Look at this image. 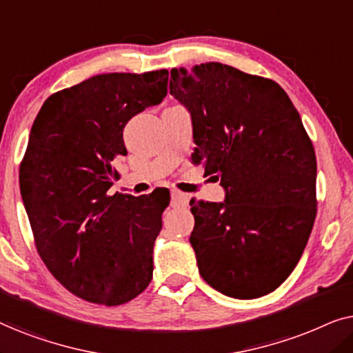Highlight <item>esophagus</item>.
I'll return each mask as SVG.
<instances>
[{
	"mask_svg": "<svg viewBox=\"0 0 353 353\" xmlns=\"http://www.w3.org/2000/svg\"><path fill=\"white\" fill-rule=\"evenodd\" d=\"M190 196L181 191H172V207H186Z\"/></svg>",
	"mask_w": 353,
	"mask_h": 353,
	"instance_id": "34e87169",
	"label": "esophagus"
}]
</instances>
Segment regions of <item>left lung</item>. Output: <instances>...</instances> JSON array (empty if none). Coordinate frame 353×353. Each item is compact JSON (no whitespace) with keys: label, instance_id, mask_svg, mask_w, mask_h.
Segmentation results:
<instances>
[{"label":"left lung","instance_id":"1","mask_svg":"<svg viewBox=\"0 0 353 353\" xmlns=\"http://www.w3.org/2000/svg\"><path fill=\"white\" fill-rule=\"evenodd\" d=\"M170 75L191 115L192 162L225 190L223 202H190L201 276L228 297L267 296L296 268L316 215V157L301 115L276 81L220 62Z\"/></svg>","mask_w":353,"mask_h":353}]
</instances>
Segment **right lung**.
<instances>
[{
	"label": "right lung",
	"mask_w": 353,
	"mask_h": 353,
	"mask_svg": "<svg viewBox=\"0 0 353 353\" xmlns=\"http://www.w3.org/2000/svg\"><path fill=\"white\" fill-rule=\"evenodd\" d=\"M167 83L165 69L91 77L51 94L32 125L19 180L37 250L83 301L122 305L151 283L168 201L108 191L125 125L162 103Z\"/></svg>",
	"instance_id": "obj_1"
}]
</instances>
